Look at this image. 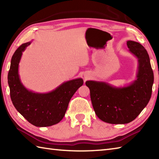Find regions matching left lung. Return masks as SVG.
Listing matches in <instances>:
<instances>
[{
	"label": "left lung",
	"instance_id": "1",
	"mask_svg": "<svg viewBox=\"0 0 159 159\" xmlns=\"http://www.w3.org/2000/svg\"><path fill=\"white\" fill-rule=\"evenodd\" d=\"M128 48L138 59L137 80L124 87H115L104 82L87 80L93 110L107 123L128 124L133 121L149 102L154 74L148 52L141 43L127 42Z\"/></svg>",
	"mask_w": 159,
	"mask_h": 159
}]
</instances>
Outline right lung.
I'll list each match as a JSON object with an SVG mask.
<instances>
[{
	"label": "right lung",
	"instance_id": "1",
	"mask_svg": "<svg viewBox=\"0 0 159 159\" xmlns=\"http://www.w3.org/2000/svg\"><path fill=\"white\" fill-rule=\"evenodd\" d=\"M30 44V42L23 43L12 56L8 73L10 96L16 110L29 123L38 127L50 126L63 119L70 99L83 85V80H69L46 93H35L26 89L20 81L18 66L22 52Z\"/></svg>",
	"mask_w": 159,
	"mask_h": 159
}]
</instances>
